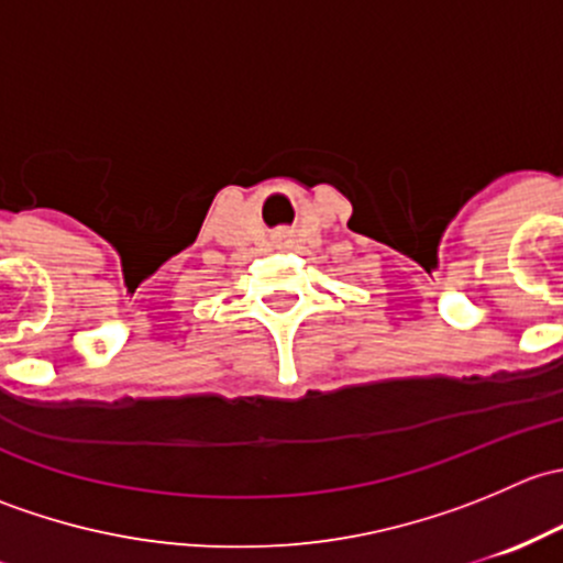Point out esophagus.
Masks as SVG:
<instances>
[{
  "instance_id": "1",
  "label": "esophagus",
  "mask_w": 563,
  "mask_h": 563,
  "mask_svg": "<svg viewBox=\"0 0 563 563\" xmlns=\"http://www.w3.org/2000/svg\"><path fill=\"white\" fill-rule=\"evenodd\" d=\"M275 242H277V245H280V247H286L288 242H291V231H277Z\"/></svg>"
}]
</instances>
